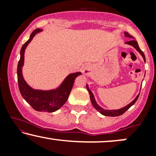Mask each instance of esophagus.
Here are the masks:
<instances>
[{
    "label": "esophagus",
    "mask_w": 156,
    "mask_h": 156,
    "mask_svg": "<svg viewBox=\"0 0 156 156\" xmlns=\"http://www.w3.org/2000/svg\"><path fill=\"white\" fill-rule=\"evenodd\" d=\"M83 73L84 75H86V76H89L91 73V69L90 67H89V66H85L83 68Z\"/></svg>",
    "instance_id": "obj_1"
}]
</instances>
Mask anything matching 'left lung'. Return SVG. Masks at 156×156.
Instances as JSON below:
<instances>
[{"label": "left lung", "mask_w": 156, "mask_h": 156, "mask_svg": "<svg viewBox=\"0 0 156 156\" xmlns=\"http://www.w3.org/2000/svg\"><path fill=\"white\" fill-rule=\"evenodd\" d=\"M125 36L126 37H128V38L131 39H130L129 41H128V42H125V44H130V45L133 46V47L135 48V49L138 52H139V53L141 55V56H142L143 58H144V61L145 62V55H144V53H143V52L141 51L140 48H139V44H138V42H136V39H134V37H132L131 35H130L128 32H125ZM87 89L88 90V92L89 93L90 100H91V102H92V104L93 105V106L95 108L96 110H98V112L101 113V114H103V115L108 116V117H118V116H120L122 114H124L126 111H128V109H129L130 107H131L132 105H133L134 103L136 102L138 98H139V94L136 97L135 99H134L133 101L131 102V103H130L129 104L127 105L126 106L123 107V108L117 109V110H106V109H104V108H102V107L100 106V105L97 103L95 99H94V94H93L92 91L89 89L88 84L87 85Z\"/></svg>", "instance_id": "obj_1"}]
</instances>
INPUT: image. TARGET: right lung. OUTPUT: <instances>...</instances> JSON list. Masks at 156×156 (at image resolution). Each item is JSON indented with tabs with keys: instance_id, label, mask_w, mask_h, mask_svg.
I'll use <instances>...</instances> for the list:
<instances>
[{
	"instance_id": "1",
	"label": "right lung",
	"mask_w": 156,
	"mask_h": 156,
	"mask_svg": "<svg viewBox=\"0 0 156 156\" xmlns=\"http://www.w3.org/2000/svg\"><path fill=\"white\" fill-rule=\"evenodd\" d=\"M42 31V30L39 28L34 30L30 36L29 39L21 48L20 58L17 64V69L18 87L21 95L34 110L37 112H54L58 110L67 102L75 80L78 76L81 75V73L77 72L68 75L59 87L51 90L34 89L26 83L22 73L24 64L25 51L34 37Z\"/></svg>"
}]
</instances>
